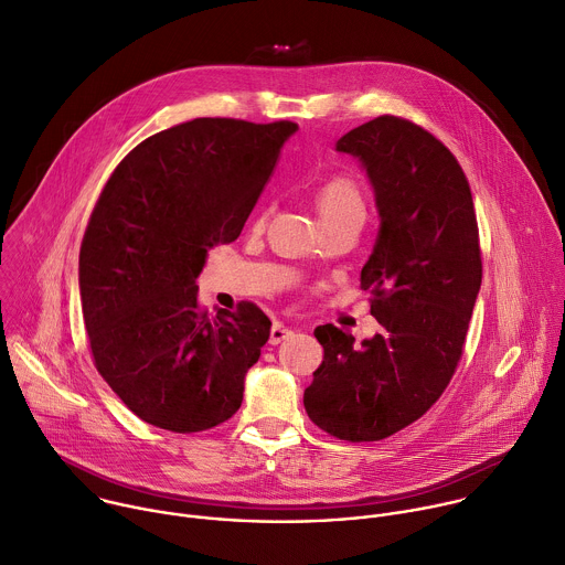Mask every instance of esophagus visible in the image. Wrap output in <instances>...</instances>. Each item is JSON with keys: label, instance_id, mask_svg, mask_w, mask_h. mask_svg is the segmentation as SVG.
<instances>
[{"label": "esophagus", "instance_id": "esophagus-1", "mask_svg": "<svg viewBox=\"0 0 565 565\" xmlns=\"http://www.w3.org/2000/svg\"><path fill=\"white\" fill-rule=\"evenodd\" d=\"M291 333H294L291 327H287V324H282V322H274V324H271V331H269V343H271V345H278V343L287 341V338H289Z\"/></svg>", "mask_w": 565, "mask_h": 565}]
</instances>
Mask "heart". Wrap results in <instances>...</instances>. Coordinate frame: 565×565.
<instances>
[{
    "mask_svg": "<svg viewBox=\"0 0 565 565\" xmlns=\"http://www.w3.org/2000/svg\"><path fill=\"white\" fill-rule=\"evenodd\" d=\"M316 211L320 222L333 217L365 220L367 198L363 184L352 173H335L316 191Z\"/></svg>",
    "mask_w": 565,
    "mask_h": 565,
    "instance_id": "b5f03b06",
    "label": "heart"
}]
</instances>
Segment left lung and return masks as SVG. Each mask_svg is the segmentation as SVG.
Masks as SVG:
<instances>
[{"label":"left lung","mask_w":565,"mask_h":565,"mask_svg":"<svg viewBox=\"0 0 565 565\" xmlns=\"http://www.w3.org/2000/svg\"><path fill=\"white\" fill-rule=\"evenodd\" d=\"M374 186L379 238L361 271L381 333L354 345L316 327L322 363L305 390L327 434L381 440L420 418L452 381L481 289L479 227L468 178L440 140L396 118H374L335 142Z\"/></svg>","instance_id":"8db88e82"}]
</instances>
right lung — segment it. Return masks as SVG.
<instances>
[{"label":"right lung","instance_id":"obj_1","mask_svg":"<svg viewBox=\"0 0 565 565\" xmlns=\"http://www.w3.org/2000/svg\"><path fill=\"white\" fill-rule=\"evenodd\" d=\"M298 125L195 118L140 142L104 184L79 249L99 376L142 420L191 434L232 418L269 341L254 302L209 316L206 252L234 243Z\"/></svg>","mask_w":565,"mask_h":565}]
</instances>
